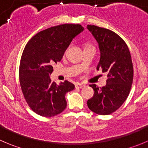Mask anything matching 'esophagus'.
Instances as JSON below:
<instances>
[{
    "instance_id": "1",
    "label": "esophagus",
    "mask_w": 148,
    "mask_h": 148,
    "mask_svg": "<svg viewBox=\"0 0 148 148\" xmlns=\"http://www.w3.org/2000/svg\"><path fill=\"white\" fill-rule=\"evenodd\" d=\"M84 87H85V85H82V84H81V83H77L75 85L76 88H84Z\"/></svg>"
}]
</instances>
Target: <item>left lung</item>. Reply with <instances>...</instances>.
<instances>
[{"mask_svg": "<svg viewBox=\"0 0 148 148\" xmlns=\"http://www.w3.org/2000/svg\"><path fill=\"white\" fill-rule=\"evenodd\" d=\"M87 28L99 45L100 59L96 69L107 74L105 86L90 85L94 95L87 104L96 114H110L121 107L129 94L134 77L132 57L128 46L118 34L96 25H88Z\"/></svg>", "mask_w": 148, "mask_h": 148, "instance_id": "left-lung-1", "label": "left lung"}]
</instances>
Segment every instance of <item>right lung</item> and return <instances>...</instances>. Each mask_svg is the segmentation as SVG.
I'll use <instances>...</instances> for the list:
<instances>
[{
	"instance_id": "right-lung-1",
	"label": "right lung",
	"mask_w": 148,
	"mask_h": 148,
	"mask_svg": "<svg viewBox=\"0 0 148 148\" xmlns=\"http://www.w3.org/2000/svg\"><path fill=\"white\" fill-rule=\"evenodd\" d=\"M84 30L81 25L63 24L40 31L23 50L20 65V83L26 102L43 117H53L66 109V93L74 85L66 80L57 85L49 76L60 61L73 38Z\"/></svg>"
}]
</instances>
